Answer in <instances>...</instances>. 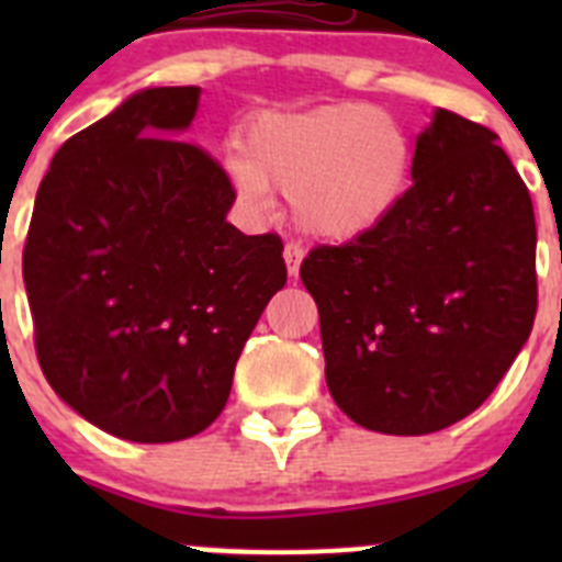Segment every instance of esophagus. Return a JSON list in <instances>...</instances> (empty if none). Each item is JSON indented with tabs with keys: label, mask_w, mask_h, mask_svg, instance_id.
I'll return each instance as SVG.
<instances>
[{
	"label": "esophagus",
	"mask_w": 562,
	"mask_h": 562,
	"mask_svg": "<svg viewBox=\"0 0 562 562\" xmlns=\"http://www.w3.org/2000/svg\"><path fill=\"white\" fill-rule=\"evenodd\" d=\"M284 261H286V272H290V278H295L297 270H301V261H304V247L297 245V241H290V245L284 247Z\"/></svg>",
	"instance_id": "1"
}]
</instances>
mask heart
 Masks as SVG:
<instances>
[{
	"label": "heart",
	"mask_w": 562,
	"mask_h": 562,
	"mask_svg": "<svg viewBox=\"0 0 562 562\" xmlns=\"http://www.w3.org/2000/svg\"><path fill=\"white\" fill-rule=\"evenodd\" d=\"M245 151L227 157L241 200L261 207L267 186L281 188L297 225L321 238H355L380 225L414 168L408 132L369 103L261 114L247 128Z\"/></svg>",
	"instance_id": "b5f03b06"
}]
</instances>
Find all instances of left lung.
Here are the masks:
<instances>
[{"label":"left lung","instance_id":"1","mask_svg":"<svg viewBox=\"0 0 562 562\" xmlns=\"http://www.w3.org/2000/svg\"><path fill=\"white\" fill-rule=\"evenodd\" d=\"M414 186L369 233L301 265L326 385L362 428L422 436L473 414L509 371L538 312V227L498 134L436 109Z\"/></svg>","mask_w":562,"mask_h":562}]
</instances>
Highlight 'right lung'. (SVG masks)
Wrapping results in <instances>:
<instances>
[{
  "instance_id": "1",
  "label": "right lung",
  "mask_w": 562,
  "mask_h": 562,
  "mask_svg": "<svg viewBox=\"0 0 562 562\" xmlns=\"http://www.w3.org/2000/svg\"><path fill=\"white\" fill-rule=\"evenodd\" d=\"M200 87H151L72 134L36 193L22 252L36 355L69 408L117 439L196 436L281 286L276 233L227 222L236 191L180 140Z\"/></svg>"
}]
</instances>
